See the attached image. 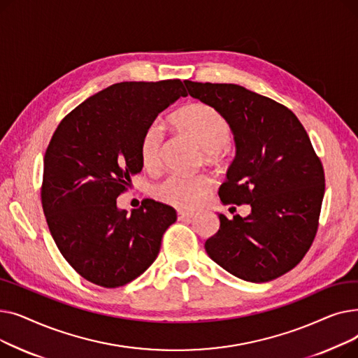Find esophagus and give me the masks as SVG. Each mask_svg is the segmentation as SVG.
<instances>
[{
    "instance_id": "34e87169",
    "label": "esophagus",
    "mask_w": 358,
    "mask_h": 358,
    "mask_svg": "<svg viewBox=\"0 0 358 358\" xmlns=\"http://www.w3.org/2000/svg\"><path fill=\"white\" fill-rule=\"evenodd\" d=\"M178 219L180 220H190L192 217H194L193 212H184V210H178Z\"/></svg>"
}]
</instances>
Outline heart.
<instances>
[{
	"instance_id": "b5f03b06",
	"label": "heart",
	"mask_w": 358,
	"mask_h": 358,
	"mask_svg": "<svg viewBox=\"0 0 358 358\" xmlns=\"http://www.w3.org/2000/svg\"><path fill=\"white\" fill-rule=\"evenodd\" d=\"M173 124L192 138L201 149L203 158L209 164L222 162L228 155L231 126L222 113L206 103H192L176 111L171 116ZM164 130L158 123L149 124L139 143L142 165L148 171H155L161 164L164 149ZM212 178L199 176H168L152 187V196L166 204L180 209H192L212 189Z\"/></svg>"
}]
</instances>
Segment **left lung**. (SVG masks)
Returning a JSON list of instances; mask_svg holds the SVG:
<instances>
[{
  "instance_id": "obj_1",
  "label": "left lung",
  "mask_w": 358,
  "mask_h": 358,
  "mask_svg": "<svg viewBox=\"0 0 358 358\" xmlns=\"http://www.w3.org/2000/svg\"><path fill=\"white\" fill-rule=\"evenodd\" d=\"M189 94L227 117L236 157L219 189L224 204H251L247 217L219 215L206 241L231 274L264 283L296 267L319 227L325 173L305 127L286 106L235 84L184 81Z\"/></svg>"
}]
</instances>
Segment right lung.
<instances>
[{
  "label": "right lung",
  "mask_w": 358,
  "mask_h": 358,
  "mask_svg": "<svg viewBox=\"0 0 358 358\" xmlns=\"http://www.w3.org/2000/svg\"><path fill=\"white\" fill-rule=\"evenodd\" d=\"M180 97V80L113 84L68 113L49 142L43 213L68 264L94 285L115 289L139 277L177 219L171 206L150 199L129 215L116 199L143 166L145 129Z\"/></svg>",
  "instance_id": "1"
}]
</instances>
